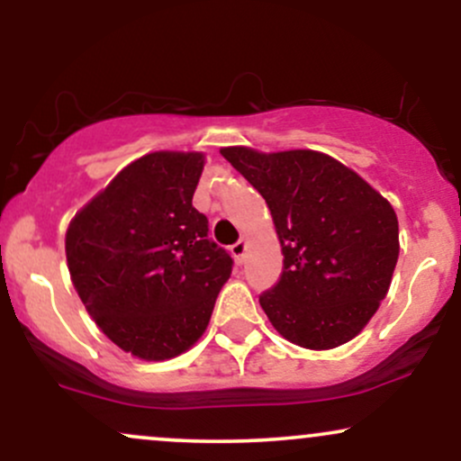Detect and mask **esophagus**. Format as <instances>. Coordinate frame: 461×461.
Instances as JSON below:
<instances>
[{
	"mask_svg": "<svg viewBox=\"0 0 461 461\" xmlns=\"http://www.w3.org/2000/svg\"><path fill=\"white\" fill-rule=\"evenodd\" d=\"M245 253H247V240L245 238H240L236 245H231V256H234L236 260L242 264V260H245Z\"/></svg>",
	"mask_w": 461,
	"mask_h": 461,
	"instance_id": "34e87169",
	"label": "esophagus"
}]
</instances>
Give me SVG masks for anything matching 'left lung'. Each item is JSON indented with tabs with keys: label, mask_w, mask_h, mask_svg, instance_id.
<instances>
[{
	"label": "left lung",
	"mask_w": 461,
	"mask_h": 461,
	"mask_svg": "<svg viewBox=\"0 0 461 461\" xmlns=\"http://www.w3.org/2000/svg\"><path fill=\"white\" fill-rule=\"evenodd\" d=\"M221 153L267 201L282 245V277L260 294L275 330L312 351L356 338L388 294L399 260L390 201L321 151Z\"/></svg>",
	"instance_id": "8db88e82"
}]
</instances>
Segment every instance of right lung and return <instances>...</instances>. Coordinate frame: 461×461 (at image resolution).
<instances>
[{"label":"right lung","instance_id":"right-lung-1","mask_svg":"<svg viewBox=\"0 0 461 461\" xmlns=\"http://www.w3.org/2000/svg\"><path fill=\"white\" fill-rule=\"evenodd\" d=\"M205 156L153 151L68 223L65 251L84 308L125 353L162 362L203 336L234 260L193 208Z\"/></svg>","mask_w":461,"mask_h":461}]
</instances>
